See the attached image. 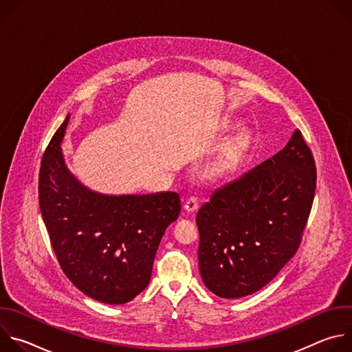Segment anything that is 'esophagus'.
Wrapping results in <instances>:
<instances>
[{"label":"esophagus","mask_w":352,"mask_h":352,"mask_svg":"<svg viewBox=\"0 0 352 352\" xmlns=\"http://www.w3.org/2000/svg\"><path fill=\"white\" fill-rule=\"evenodd\" d=\"M197 208H199V200H197L195 196H190V197L186 200V202H185V205H184V209H185L188 213L196 212Z\"/></svg>","instance_id":"esophagus-1"}]
</instances>
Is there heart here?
<instances>
[{"label": "heart", "instance_id": "obj_1", "mask_svg": "<svg viewBox=\"0 0 352 352\" xmlns=\"http://www.w3.org/2000/svg\"><path fill=\"white\" fill-rule=\"evenodd\" d=\"M243 144H245V138H243V136H241V138L236 140L235 147H234V150H232L231 155H230V160H232V159H235V157H236V155H238V150H239Z\"/></svg>", "mask_w": 352, "mask_h": 352}]
</instances>
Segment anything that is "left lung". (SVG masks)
Here are the masks:
<instances>
[{
  "label": "left lung",
  "instance_id": "8db88e82",
  "mask_svg": "<svg viewBox=\"0 0 352 352\" xmlns=\"http://www.w3.org/2000/svg\"><path fill=\"white\" fill-rule=\"evenodd\" d=\"M316 189V166L300 131L252 171L214 190L199 209V269L221 298L263 288L296 254Z\"/></svg>",
  "mask_w": 352,
  "mask_h": 352
}]
</instances>
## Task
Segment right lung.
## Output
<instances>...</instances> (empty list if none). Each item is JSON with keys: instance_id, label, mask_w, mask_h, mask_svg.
Masks as SVG:
<instances>
[{"instance_id": "add662e5", "label": "right lung", "mask_w": 352, "mask_h": 352, "mask_svg": "<svg viewBox=\"0 0 352 352\" xmlns=\"http://www.w3.org/2000/svg\"><path fill=\"white\" fill-rule=\"evenodd\" d=\"M69 121L50 140L38 173L40 212L57 261L72 284L110 305L126 304L152 277L159 243L178 219L179 195H100L68 171L61 142Z\"/></svg>"}]
</instances>
